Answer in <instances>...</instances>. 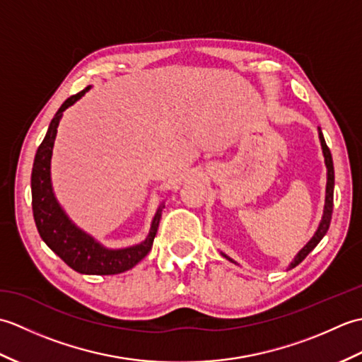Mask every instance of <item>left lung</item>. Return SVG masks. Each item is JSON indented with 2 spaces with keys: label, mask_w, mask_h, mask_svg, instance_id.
<instances>
[{
  "label": "left lung",
  "mask_w": 362,
  "mask_h": 362,
  "mask_svg": "<svg viewBox=\"0 0 362 362\" xmlns=\"http://www.w3.org/2000/svg\"><path fill=\"white\" fill-rule=\"evenodd\" d=\"M319 140H320V146H322V152H324V157H325V166H327V189H325V206H324V216H322V221L316 230V233H314V236L311 238V240L308 241V244L305 245V247L300 250L296 258L291 261V264L288 269H292L296 267L297 264L302 263V261L308 257V253L316 247V245L320 243L322 238L325 236V233L328 232L329 228V222H332V214H333V193H334V168H333V158H332V152H329L328 146L325 143V138L324 135H322V130L319 127ZM228 261H232V263H235V261L232 258H228L226 253H222Z\"/></svg>",
  "instance_id": "obj_1"
}]
</instances>
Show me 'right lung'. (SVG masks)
I'll list each match as a JSON object with an SVG mask.
<instances>
[{
  "mask_svg": "<svg viewBox=\"0 0 362 362\" xmlns=\"http://www.w3.org/2000/svg\"><path fill=\"white\" fill-rule=\"evenodd\" d=\"M90 87L83 88L78 95H73L60 105L57 113L49 122L42 144L38 146L33 175H30V189H33V213L38 233L46 245L62 258L65 263L79 274L87 275H115L126 272L148 255L152 249L153 238L157 235L161 211V204L152 219L149 235L140 244L126 249H107L98 243L93 236L83 232L66 216L62 206L59 205L52 191L51 183V157L54 140L57 135L60 118L68 107L87 93Z\"/></svg>",
  "mask_w": 362,
  "mask_h": 362,
  "instance_id": "add662e5",
  "label": "right lung"
}]
</instances>
